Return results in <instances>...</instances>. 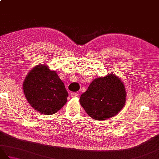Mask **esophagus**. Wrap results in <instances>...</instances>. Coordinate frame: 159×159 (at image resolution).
<instances>
[{
	"label": "esophagus",
	"instance_id": "esophagus-1",
	"mask_svg": "<svg viewBox=\"0 0 159 159\" xmlns=\"http://www.w3.org/2000/svg\"><path fill=\"white\" fill-rule=\"evenodd\" d=\"M78 95H79V94H78V93H76V92H72V93H70V96L72 97V98L76 97V96H78Z\"/></svg>",
	"mask_w": 159,
	"mask_h": 159
}]
</instances>
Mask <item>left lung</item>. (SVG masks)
<instances>
[{
    "label": "left lung",
    "instance_id": "left-lung-1",
    "mask_svg": "<svg viewBox=\"0 0 159 159\" xmlns=\"http://www.w3.org/2000/svg\"><path fill=\"white\" fill-rule=\"evenodd\" d=\"M126 92L121 80L116 74L94 79L80 98V104L89 116L105 120L120 112L126 102Z\"/></svg>",
    "mask_w": 159,
    "mask_h": 159
}]
</instances>
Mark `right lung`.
Instances as JSON below:
<instances>
[{
	"label": "right lung",
	"instance_id": "right-lung-1",
	"mask_svg": "<svg viewBox=\"0 0 159 159\" xmlns=\"http://www.w3.org/2000/svg\"><path fill=\"white\" fill-rule=\"evenodd\" d=\"M23 91L33 109L44 115L56 113L65 105L68 96L57 74L42 64L28 73L23 83Z\"/></svg>",
	"mask_w": 159,
	"mask_h": 159
}]
</instances>
